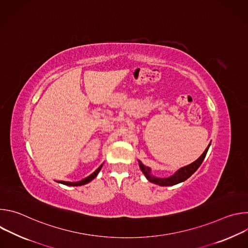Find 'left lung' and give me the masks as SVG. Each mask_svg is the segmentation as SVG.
I'll use <instances>...</instances> for the list:
<instances>
[{"label": "left lung", "mask_w": 248, "mask_h": 248, "mask_svg": "<svg viewBox=\"0 0 248 248\" xmlns=\"http://www.w3.org/2000/svg\"><path fill=\"white\" fill-rule=\"evenodd\" d=\"M210 145H211V143L207 146L205 151L202 153V155L196 161H194L193 163H191L187 166H185V167L179 169L173 174H171L170 176H168V178H157V176H154L151 173V169L144 166L142 163H141L138 160L139 168L144 173L145 178L152 184H155V185H158V186H170L178 185L180 183H183V182L186 181L189 178V176H191L192 173H194L196 171V170L202 164V162H203V160H204V158H205V156L208 152V149H209Z\"/></svg>", "instance_id": "left-lung-1"}]
</instances>
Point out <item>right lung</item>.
I'll return each instance as SVG.
<instances>
[{
    "mask_svg": "<svg viewBox=\"0 0 248 248\" xmlns=\"http://www.w3.org/2000/svg\"><path fill=\"white\" fill-rule=\"evenodd\" d=\"M104 164V163H103ZM103 164L94 171V172H92L90 175H88L87 178H85V179H83V180H81V181H79V182H77V183H70V182H57V183H59V184H62V185H64V186H83V185H86V184H88V183H90L92 180H94L96 176H97V174L99 173V171H100V170L102 169V167H103Z\"/></svg>",
    "mask_w": 248,
    "mask_h": 248,
    "instance_id": "1",
    "label": "right lung"
}]
</instances>
